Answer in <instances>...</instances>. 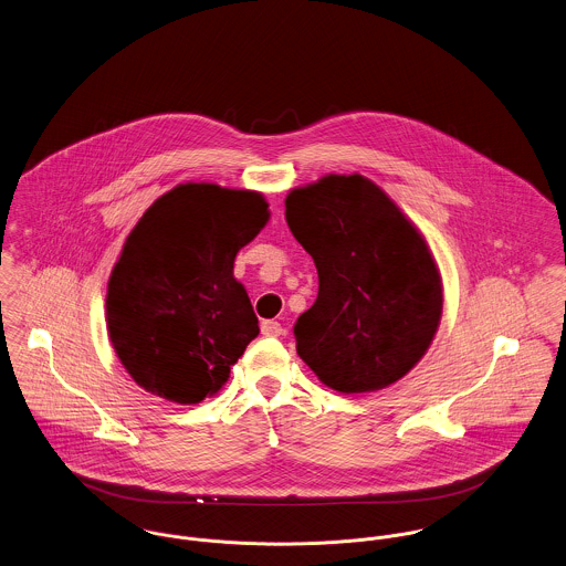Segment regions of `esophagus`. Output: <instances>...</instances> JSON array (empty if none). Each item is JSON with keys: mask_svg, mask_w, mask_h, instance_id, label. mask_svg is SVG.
I'll return each mask as SVG.
<instances>
[{"mask_svg": "<svg viewBox=\"0 0 566 566\" xmlns=\"http://www.w3.org/2000/svg\"><path fill=\"white\" fill-rule=\"evenodd\" d=\"M261 332L262 336L277 338V336H282V325L277 321H262Z\"/></svg>", "mask_w": 566, "mask_h": 566, "instance_id": "1", "label": "esophagus"}]
</instances>
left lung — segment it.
<instances>
[{"instance_id":"1","label":"left lung","mask_w":566,"mask_h":566,"mask_svg":"<svg viewBox=\"0 0 566 566\" xmlns=\"http://www.w3.org/2000/svg\"><path fill=\"white\" fill-rule=\"evenodd\" d=\"M286 221L318 273L316 302L293 327L300 357L345 394L405 377L441 318V277L424 237L359 175L293 189Z\"/></svg>"}]
</instances>
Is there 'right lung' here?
<instances>
[{
  "label": "right lung",
  "instance_id": "right-lung-1",
  "mask_svg": "<svg viewBox=\"0 0 566 566\" xmlns=\"http://www.w3.org/2000/svg\"><path fill=\"white\" fill-rule=\"evenodd\" d=\"M261 193L178 185L133 228L107 286V329L133 381L180 405L213 396L259 336L232 275L269 219Z\"/></svg>",
  "mask_w": 566,
  "mask_h": 566
}]
</instances>
